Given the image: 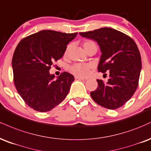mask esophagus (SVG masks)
I'll return each mask as SVG.
<instances>
[{"mask_svg": "<svg viewBox=\"0 0 151 151\" xmlns=\"http://www.w3.org/2000/svg\"><path fill=\"white\" fill-rule=\"evenodd\" d=\"M76 79H78V80H81V81H86V79L83 78H80V77H77V76H76Z\"/></svg>", "mask_w": 151, "mask_h": 151, "instance_id": "1", "label": "esophagus"}]
</instances>
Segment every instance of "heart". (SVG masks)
<instances>
[{
	"label": "heart",
	"instance_id": "heart-1",
	"mask_svg": "<svg viewBox=\"0 0 151 151\" xmlns=\"http://www.w3.org/2000/svg\"><path fill=\"white\" fill-rule=\"evenodd\" d=\"M91 47H97L96 44L95 42L92 40H86V42H83V47L86 49V51L88 48ZM69 48L68 47L65 50V54H67L68 52ZM92 66L90 64L88 63H77L75 64L72 65L71 66H70L69 68V70L71 73L72 74H73L74 76H77V77L80 78H86L89 75L90 70H91Z\"/></svg>",
	"mask_w": 151,
	"mask_h": 151
}]
</instances>
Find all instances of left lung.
I'll return each instance as SVG.
<instances>
[{"mask_svg": "<svg viewBox=\"0 0 151 151\" xmlns=\"http://www.w3.org/2000/svg\"><path fill=\"white\" fill-rule=\"evenodd\" d=\"M80 35L98 43L102 53L98 71L109 73L107 82L97 80L98 87L90 93L92 98L107 109L121 107L133 96L139 85L141 58L136 42L126 34L109 27Z\"/></svg>", "mask_w": 151, "mask_h": 151, "instance_id": "8db88e82", "label": "left lung"}]
</instances>
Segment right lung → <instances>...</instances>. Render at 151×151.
Masks as SVG:
<instances>
[{
    "label": "right lung",
    "mask_w": 151,
    "mask_h": 151,
    "mask_svg": "<svg viewBox=\"0 0 151 151\" xmlns=\"http://www.w3.org/2000/svg\"><path fill=\"white\" fill-rule=\"evenodd\" d=\"M77 34L42 30L24 37L17 44L12 60L13 81L29 107L41 112L50 111L67 96L73 76L63 72L54 80L49 70L53 62L63 56L67 44Z\"/></svg>",
    "instance_id": "1"
}]
</instances>
